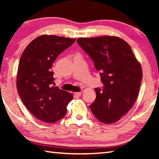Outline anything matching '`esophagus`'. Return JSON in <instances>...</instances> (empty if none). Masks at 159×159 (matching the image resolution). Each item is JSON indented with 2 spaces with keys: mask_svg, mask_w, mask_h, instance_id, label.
<instances>
[{
  "mask_svg": "<svg viewBox=\"0 0 159 159\" xmlns=\"http://www.w3.org/2000/svg\"><path fill=\"white\" fill-rule=\"evenodd\" d=\"M81 94H82V93L81 92H74V95H75L76 96H81Z\"/></svg>",
  "mask_w": 159,
  "mask_h": 159,
  "instance_id": "1",
  "label": "esophagus"
}]
</instances>
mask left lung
Listing matches in <instances>:
<instances>
[{
  "label": "left lung",
  "mask_w": 159,
  "mask_h": 159,
  "mask_svg": "<svg viewBox=\"0 0 159 159\" xmlns=\"http://www.w3.org/2000/svg\"><path fill=\"white\" fill-rule=\"evenodd\" d=\"M100 72L104 87L96 88V98L89 106L101 122L113 124L128 113L139 94L142 70L130 46L116 36L79 38Z\"/></svg>",
  "instance_id": "left-lung-1"
}]
</instances>
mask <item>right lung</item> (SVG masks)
Listing matches in <instances>:
<instances>
[{
  "instance_id": "add662e5",
  "label": "right lung",
  "mask_w": 159,
  "mask_h": 159,
  "mask_svg": "<svg viewBox=\"0 0 159 159\" xmlns=\"http://www.w3.org/2000/svg\"><path fill=\"white\" fill-rule=\"evenodd\" d=\"M75 39L43 35L33 39L20 57L17 89L22 102L38 120L54 123L64 117L72 93L54 84L52 64Z\"/></svg>"
}]
</instances>
